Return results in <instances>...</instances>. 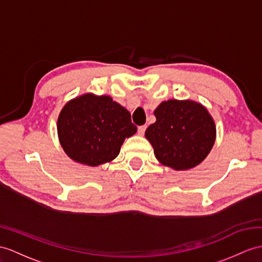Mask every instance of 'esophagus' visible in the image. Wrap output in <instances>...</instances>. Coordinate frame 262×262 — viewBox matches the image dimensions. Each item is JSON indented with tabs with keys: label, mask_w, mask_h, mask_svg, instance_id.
<instances>
[{
	"label": "esophagus",
	"mask_w": 262,
	"mask_h": 262,
	"mask_svg": "<svg viewBox=\"0 0 262 262\" xmlns=\"http://www.w3.org/2000/svg\"><path fill=\"white\" fill-rule=\"evenodd\" d=\"M145 129H146V125H141L138 127V133L140 136H143L144 132H145Z\"/></svg>",
	"instance_id": "obj_1"
}]
</instances>
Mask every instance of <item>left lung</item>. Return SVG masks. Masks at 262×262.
<instances>
[{"label":"left lung","instance_id":"obj_1","mask_svg":"<svg viewBox=\"0 0 262 262\" xmlns=\"http://www.w3.org/2000/svg\"><path fill=\"white\" fill-rule=\"evenodd\" d=\"M157 121L145 130L161 164L176 171L199 165L215 141L214 120L207 107L192 100L163 101L155 110Z\"/></svg>","mask_w":262,"mask_h":262}]
</instances>
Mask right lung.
Instances as JSON below:
<instances>
[{"instance_id":"right-lung-1","label":"right lung","mask_w":262,"mask_h":262,"mask_svg":"<svg viewBox=\"0 0 262 262\" xmlns=\"http://www.w3.org/2000/svg\"><path fill=\"white\" fill-rule=\"evenodd\" d=\"M57 137L73 161L98 167L118 157L125 138L136 135L131 114L109 95L84 93L68 101L57 118Z\"/></svg>"}]
</instances>
